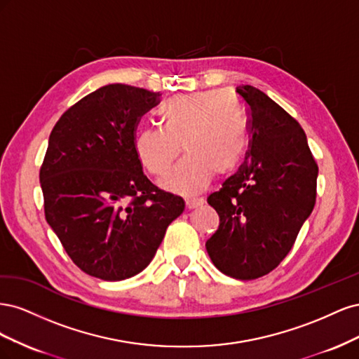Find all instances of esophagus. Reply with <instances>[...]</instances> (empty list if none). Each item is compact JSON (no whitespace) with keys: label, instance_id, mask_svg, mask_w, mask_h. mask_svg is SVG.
I'll list each match as a JSON object with an SVG mask.
<instances>
[{"label":"esophagus","instance_id":"34e87169","mask_svg":"<svg viewBox=\"0 0 359 359\" xmlns=\"http://www.w3.org/2000/svg\"><path fill=\"white\" fill-rule=\"evenodd\" d=\"M203 205V199L199 198V199H187L186 201V206L187 210H194V208H199V206Z\"/></svg>","mask_w":359,"mask_h":359}]
</instances>
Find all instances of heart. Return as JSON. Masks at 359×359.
<instances>
[{
    "instance_id": "obj_1",
    "label": "heart",
    "mask_w": 359,
    "mask_h": 359,
    "mask_svg": "<svg viewBox=\"0 0 359 359\" xmlns=\"http://www.w3.org/2000/svg\"><path fill=\"white\" fill-rule=\"evenodd\" d=\"M161 127L139 130L135 153L154 177H163L182 151L186 157L160 184L170 191L193 196L217 175L240 163L248 139L243 103L229 91L178 94L158 111Z\"/></svg>"
}]
</instances>
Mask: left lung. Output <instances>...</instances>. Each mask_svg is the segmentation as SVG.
Masks as SVG:
<instances>
[{
    "label": "left lung",
    "mask_w": 359,
    "mask_h": 359,
    "mask_svg": "<svg viewBox=\"0 0 359 359\" xmlns=\"http://www.w3.org/2000/svg\"><path fill=\"white\" fill-rule=\"evenodd\" d=\"M236 93L248 116V151L235 175L208 196L220 224L205 245L223 274L253 280L290 252L314 208L319 169L295 118L252 85Z\"/></svg>",
    "instance_id": "left-lung-1"
}]
</instances>
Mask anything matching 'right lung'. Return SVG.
Here are the masks:
<instances>
[{"mask_svg": "<svg viewBox=\"0 0 359 359\" xmlns=\"http://www.w3.org/2000/svg\"><path fill=\"white\" fill-rule=\"evenodd\" d=\"M160 95L106 85L64 112L50 132L40 168L46 222L93 277L119 281L144 271L186 206L147 178L135 153L137 124Z\"/></svg>", "mask_w": 359, "mask_h": 359, "instance_id": "right-lung-1", "label": "right lung"}]
</instances>
